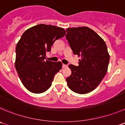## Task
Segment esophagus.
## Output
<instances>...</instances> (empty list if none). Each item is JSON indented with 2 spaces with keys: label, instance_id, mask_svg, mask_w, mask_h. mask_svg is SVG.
Instances as JSON below:
<instances>
[{
  "label": "esophagus",
  "instance_id": "obj_1",
  "mask_svg": "<svg viewBox=\"0 0 125 125\" xmlns=\"http://www.w3.org/2000/svg\"><path fill=\"white\" fill-rule=\"evenodd\" d=\"M67 67V65H66V64H62V67H63V68H65V67Z\"/></svg>",
  "mask_w": 125,
  "mask_h": 125
}]
</instances>
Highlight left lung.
<instances>
[{
    "mask_svg": "<svg viewBox=\"0 0 125 125\" xmlns=\"http://www.w3.org/2000/svg\"><path fill=\"white\" fill-rule=\"evenodd\" d=\"M66 39L74 54L81 57L78 66L69 64L72 73L66 78L73 92L86 94L94 90L107 72L110 56L105 42L88 27L67 28Z\"/></svg>",
    "mask_w": 125,
    "mask_h": 125,
    "instance_id": "left-lung-1",
    "label": "left lung"
}]
</instances>
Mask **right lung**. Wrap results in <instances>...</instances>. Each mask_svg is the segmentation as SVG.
Masks as SVG:
<instances>
[{
	"label": "right lung",
	"mask_w": 125,
	"mask_h": 125,
	"mask_svg": "<svg viewBox=\"0 0 125 125\" xmlns=\"http://www.w3.org/2000/svg\"><path fill=\"white\" fill-rule=\"evenodd\" d=\"M62 28L43 24L27 29L16 47L15 67L24 87L33 93H42L52 85L54 75L61 69V62L45 60L54 42L63 37Z\"/></svg>",
	"instance_id": "right-lung-1"
}]
</instances>
